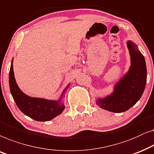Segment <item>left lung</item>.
Returning <instances> with one entry per match:
<instances>
[{
    "instance_id": "left-lung-1",
    "label": "left lung",
    "mask_w": 154,
    "mask_h": 154,
    "mask_svg": "<svg viewBox=\"0 0 154 154\" xmlns=\"http://www.w3.org/2000/svg\"><path fill=\"white\" fill-rule=\"evenodd\" d=\"M131 65L128 72L114 86L111 94L98 98L100 108L113 112H122L132 107L142 96L146 83V66L144 57L138 47L131 41L127 42Z\"/></svg>"
}]
</instances>
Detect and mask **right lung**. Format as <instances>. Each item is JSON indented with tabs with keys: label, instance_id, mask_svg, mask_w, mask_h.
Returning a JSON list of instances; mask_svg holds the SVG:
<instances>
[{
	"label": "right lung",
	"instance_id": "add662e5",
	"mask_svg": "<svg viewBox=\"0 0 154 154\" xmlns=\"http://www.w3.org/2000/svg\"><path fill=\"white\" fill-rule=\"evenodd\" d=\"M13 59L9 73L10 89L17 107L24 115L36 121H48L62 113L65 109L63 98L69 84L63 90L58 101L31 97L23 93L17 85L13 71Z\"/></svg>",
	"mask_w": 154,
	"mask_h": 154
}]
</instances>
